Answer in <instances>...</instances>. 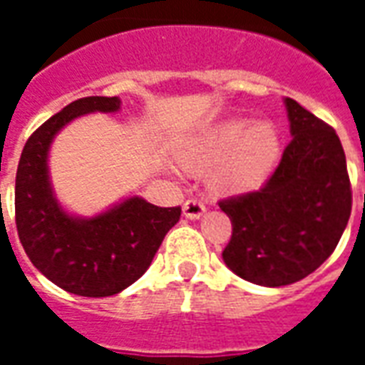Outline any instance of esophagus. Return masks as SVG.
I'll use <instances>...</instances> for the list:
<instances>
[{
    "instance_id": "34e87169",
    "label": "esophagus",
    "mask_w": 365,
    "mask_h": 365,
    "mask_svg": "<svg viewBox=\"0 0 365 365\" xmlns=\"http://www.w3.org/2000/svg\"><path fill=\"white\" fill-rule=\"evenodd\" d=\"M205 205L203 203H199L197 199H187L185 203H183V215L191 219V221H195L199 217H203L205 215Z\"/></svg>"
}]
</instances>
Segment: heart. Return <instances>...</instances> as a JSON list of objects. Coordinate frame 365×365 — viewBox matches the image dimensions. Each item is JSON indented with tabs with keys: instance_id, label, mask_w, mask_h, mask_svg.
<instances>
[{
	"instance_id": "b5f03b06",
	"label": "heart",
	"mask_w": 365,
	"mask_h": 365,
	"mask_svg": "<svg viewBox=\"0 0 365 365\" xmlns=\"http://www.w3.org/2000/svg\"><path fill=\"white\" fill-rule=\"evenodd\" d=\"M283 154V136L272 120L229 117L203 130L183 148L180 164L191 174H209L217 195L232 197L266 185Z\"/></svg>"
}]
</instances>
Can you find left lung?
<instances>
[{"mask_svg":"<svg viewBox=\"0 0 365 365\" xmlns=\"http://www.w3.org/2000/svg\"><path fill=\"white\" fill-rule=\"evenodd\" d=\"M291 143L266 185L219 203L232 222L222 250L246 282L282 287L303 279L334 252L352 211L344 148L334 128L285 97Z\"/></svg>","mask_w":365,"mask_h":365,"instance_id":"8db88e82","label":"left lung"}]
</instances>
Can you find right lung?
<instances>
[{"instance_id": "right-lung-1", "label": "right lung", "mask_w": 365, "mask_h": 365, "mask_svg": "<svg viewBox=\"0 0 365 365\" xmlns=\"http://www.w3.org/2000/svg\"><path fill=\"white\" fill-rule=\"evenodd\" d=\"M119 109V97L91 96L66 105L31 135L15 178V222L29 260L52 283L82 297H109L135 283L182 215L180 207H156L138 195L93 217L60 205L48 172L54 136L78 117Z\"/></svg>"}]
</instances>
